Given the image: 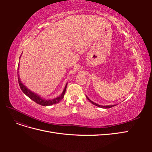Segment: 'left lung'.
<instances>
[{
    "label": "left lung",
    "mask_w": 152,
    "mask_h": 152,
    "mask_svg": "<svg viewBox=\"0 0 152 152\" xmlns=\"http://www.w3.org/2000/svg\"><path fill=\"white\" fill-rule=\"evenodd\" d=\"M86 98H87V99H88L92 104H94V105H96V106H97V107H100V108H112V107H114V106H115V105H108V106H102V105H99V104H96V103H94L93 102H92V101H91L87 97V96H86Z\"/></svg>",
    "instance_id": "1"
}]
</instances>
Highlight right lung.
I'll return each instance as SVG.
<instances>
[{"label":"right lung","mask_w":152,"mask_h":152,"mask_svg":"<svg viewBox=\"0 0 152 152\" xmlns=\"http://www.w3.org/2000/svg\"><path fill=\"white\" fill-rule=\"evenodd\" d=\"M18 83H19L20 88H21V91L23 92V93L25 94L27 96H28V97H29V98H30L31 100H33L34 102H35L36 103H37V104H40L42 106H49V105H52V104H56V103H59L63 98L64 95H65V91L66 89L67 84H66V86L65 87V89H64L61 95L59 96V97H58L56 98H54L53 99H48V100L44 99H42V98H40V96H39L37 94L32 93L31 91H30V90L26 88V87L21 83L18 73Z\"/></svg>","instance_id":"add662e5"}]
</instances>
